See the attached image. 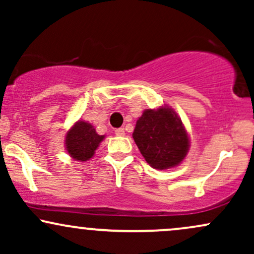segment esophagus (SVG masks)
I'll return each instance as SVG.
<instances>
[{
	"mask_svg": "<svg viewBox=\"0 0 254 254\" xmlns=\"http://www.w3.org/2000/svg\"><path fill=\"white\" fill-rule=\"evenodd\" d=\"M116 135L117 136H124L125 135V131H124V129L123 127H119V129H116Z\"/></svg>",
	"mask_w": 254,
	"mask_h": 254,
	"instance_id": "obj_1",
	"label": "esophagus"
}]
</instances>
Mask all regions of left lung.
<instances>
[{"label": "left lung", "instance_id": "obj_1", "mask_svg": "<svg viewBox=\"0 0 254 254\" xmlns=\"http://www.w3.org/2000/svg\"><path fill=\"white\" fill-rule=\"evenodd\" d=\"M132 137L145 161L155 170L182 164L190 148L182 119L168 106L145 110L137 119Z\"/></svg>", "mask_w": 254, "mask_h": 254}]
</instances>
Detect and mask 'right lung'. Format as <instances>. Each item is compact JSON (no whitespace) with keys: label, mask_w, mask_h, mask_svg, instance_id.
I'll return each instance as SVG.
<instances>
[{"label":"right lung","mask_w":254,"mask_h":254,"mask_svg":"<svg viewBox=\"0 0 254 254\" xmlns=\"http://www.w3.org/2000/svg\"><path fill=\"white\" fill-rule=\"evenodd\" d=\"M105 135H99L93 125L78 121L69 129L65 136V149L74 160L87 161L94 155Z\"/></svg>","instance_id":"add662e5"}]
</instances>
